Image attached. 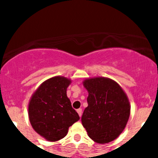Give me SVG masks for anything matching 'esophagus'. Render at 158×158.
Masks as SVG:
<instances>
[{"label":"esophagus","mask_w":158,"mask_h":158,"mask_svg":"<svg viewBox=\"0 0 158 158\" xmlns=\"http://www.w3.org/2000/svg\"><path fill=\"white\" fill-rule=\"evenodd\" d=\"M77 111L79 116L81 117V115H82V109H81V108H79V109H77Z\"/></svg>","instance_id":"obj_1"}]
</instances>
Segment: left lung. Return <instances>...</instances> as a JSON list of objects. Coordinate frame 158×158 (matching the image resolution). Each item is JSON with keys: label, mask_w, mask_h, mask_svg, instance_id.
I'll return each instance as SVG.
<instances>
[{"label": "left lung", "mask_w": 158, "mask_h": 158, "mask_svg": "<svg viewBox=\"0 0 158 158\" xmlns=\"http://www.w3.org/2000/svg\"><path fill=\"white\" fill-rule=\"evenodd\" d=\"M87 89L88 107L81 117L88 135L100 144L117 139L126 127L131 105L123 89L115 81L104 77L83 81Z\"/></svg>", "instance_id": "8db88e82"}]
</instances>
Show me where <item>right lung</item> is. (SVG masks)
Wrapping results in <instances>:
<instances>
[{"label":"right lung","instance_id":"add662e5","mask_svg":"<svg viewBox=\"0 0 158 158\" xmlns=\"http://www.w3.org/2000/svg\"><path fill=\"white\" fill-rule=\"evenodd\" d=\"M70 83V79L65 77H53L40 85L29 101L31 127L49 142L63 139L69 127L80 119L67 97L66 90Z\"/></svg>","mask_w":158,"mask_h":158}]
</instances>
